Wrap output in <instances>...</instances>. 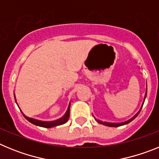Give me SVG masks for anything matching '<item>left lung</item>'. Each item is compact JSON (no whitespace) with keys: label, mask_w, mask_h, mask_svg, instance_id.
I'll return each mask as SVG.
<instances>
[{"label":"left lung","mask_w":159,"mask_h":159,"mask_svg":"<svg viewBox=\"0 0 159 159\" xmlns=\"http://www.w3.org/2000/svg\"><path fill=\"white\" fill-rule=\"evenodd\" d=\"M146 96H147V93H146L145 95V97H144V101H145V99H146ZM144 101H143V103H144ZM140 111H141V109H140ZM140 111L139 112H138L137 114H136L135 116H134L133 118H131L130 119H129V120H127V121L126 122H123V123H107V122H102V121H100V120H97L96 121L98 122L99 123H100V124H102V125H105V126H107V127H120V126H123V125H126L127 124V123H130V122L132 121V120H134V119H135L136 117H137V116L139 114Z\"/></svg>","instance_id":"obj_1"}]
</instances>
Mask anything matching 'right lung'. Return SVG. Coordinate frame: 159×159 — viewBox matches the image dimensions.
Returning a JSON list of instances; mask_svg holds the SVG:
<instances>
[{"label": "right lung", "mask_w": 159, "mask_h": 159, "mask_svg": "<svg viewBox=\"0 0 159 159\" xmlns=\"http://www.w3.org/2000/svg\"><path fill=\"white\" fill-rule=\"evenodd\" d=\"M24 115V114H23ZM69 115H70V105L68 106V108H67V111H66L65 115L63 116L62 118L57 119L56 121L52 122H43V121H40V120H37V119H32V118L27 117L26 116L24 115L25 118L27 119L28 121L30 122L32 124L36 125V126H39V127H45V128H51V127H57V126H60V125L64 124L65 123H67L68 119H69Z\"/></svg>", "instance_id": "add662e5"}]
</instances>
